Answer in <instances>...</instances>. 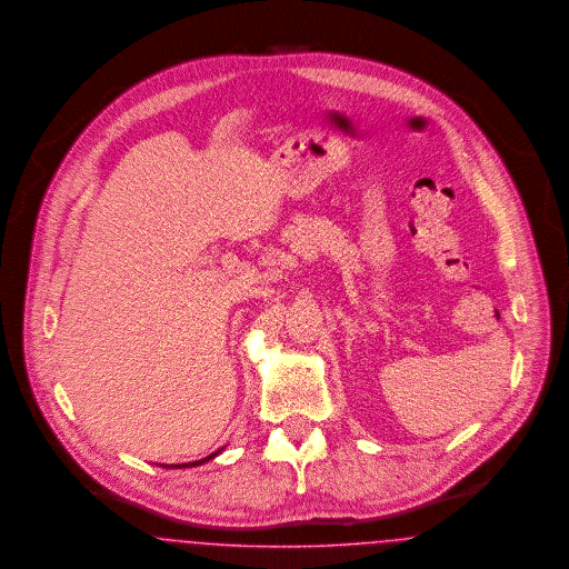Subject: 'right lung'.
Listing matches in <instances>:
<instances>
[{
  "label": "right lung",
  "instance_id": "add662e5",
  "mask_svg": "<svg viewBox=\"0 0 569 569\" xmlns=\"http://www.w3.org/2000/svg\"><path fill=\"white\" fill-rule=\"evenodd\" d=\"M220 453V451H216V453L209 455V457H204L201 461H188V463H178V466H162V468H194V466H201L204 461H209V459H213L216 455Z\"/></svg>",
  "mask_w": 569,
  "mask_h": 569
}]
</instances>
